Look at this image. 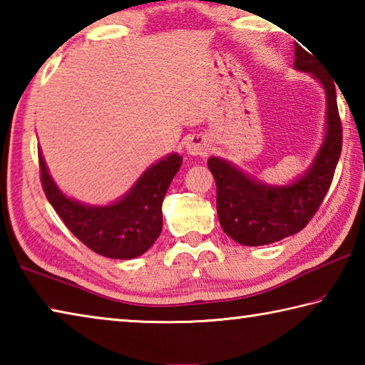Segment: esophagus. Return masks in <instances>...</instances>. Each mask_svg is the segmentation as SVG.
Returning a JSON list of instances; mask_svg holds the SVG:
<instances>
[{
	"instance_id": "34e87169",
	"label": "esophagus",
	"mask_w": 365,
	"mask_h": 365,
	"mask_svg": "<svg viewBox=\"0 0 365 365\" xmlns=\"http://www.w3.org/2000/svg\"><path fill=\"white\" fill-rule=\"evenodd\" d=\"M185 150L190 154V156H206L207 154V145L197 137H191L187 145H185Z\"/></svg>"
}]
</instances>
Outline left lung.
<instances>
[{
	"label": "left lung",
	"instance_id": "left-lung-1",
	"mask_svg": "<svg viewBox=\"0 0 365 365\" xmlns=\"http://www.w3.org/2000/svg\"><path fill=\"white\" fill-rule=\"evenodd\" d=\"M293 67L311 73L325 90V133L311 165L289 183L270 185L246 174L224 158L207 159L217 187L222 230L240 245H270L301 232L324 201L341 154L335 82L298 43L294 45Z\"/></svg>",
	"mask_w": 365,
	"mask_h": 365
}]
</instances>
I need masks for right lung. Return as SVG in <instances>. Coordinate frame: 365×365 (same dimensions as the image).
I'll return each instance as SVG.
<instances>
[{"mask_svg":"<svg viewBox=\"0 0 365 365\" xmlns=\"http://www.w3.org/2000/svg\"><path fill=\"white\" fill-rule=\"evenodd\" d=\"M41 183L54 211L91 251L110 259H133L151 248L163 232V201L182 156L170 153L140 175L133 187L109 205H85L61 191L38 148Z\"/></svg>","mask_w":365,"mask_h":365,"instance_id":"right-lung-1","label":"right lung"}]
</instances>
